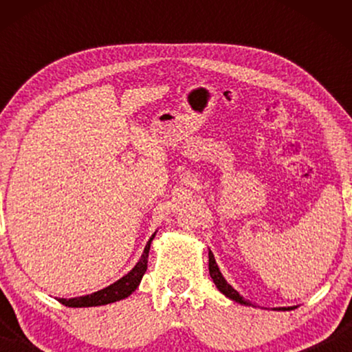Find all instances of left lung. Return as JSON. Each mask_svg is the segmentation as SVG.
<instances>
[{
	"label": "left lung",
	"mask_w": 352,
	"mask_h": 352,
	"mask_svg": "<svg viewBox=\"0 0 352 352\" xmlns=\"http://www.w3.org/2000/svg\"><path fill=\"white\" fill-rule=\"evenodd\" d=\"M208 258H210V263H208L210 276H211V278H213L214 285L218 287V290H219L221 293H223L224 296L230 298V300L235 301V302H240V305H245V306H253L252 302L247 301V300H245V298L240 296L239 292L234 290V288L230 287L228 282H226V278L223 277V274H221V271H219L218 264H216V261H214L213 253L208 252ZM277 309H278V311H280V309H282V311H290V309H293V307H277Z\"/></svg>",
	"instance_id": "8db88e82"
}]
</instances>
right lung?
Segmentation results:
<instances>
[{
  "mask_svg": "<svg viewBox=\"0 0 352 352\" xmlns=\"http://www.w3.org/2000/svg\"><path fill=\"white\" fill-rule=\"evenodd\" d=\"M155 234L148 239V242L144 248V253L141 259H139L136 266H134L131 271H129L126 276H123L120 280H117L112 285L102 288V290L91 293V295L78 296V298H70V300H65V298H59V302L64 306L69 307H91V306H102L109 305V302H115L120 300H124L139 287V283L142 280V276L147 271V258H148V250H151V243Z\"/></svg>",
  "mask_w": 352,
  "mask_h": 352,
  "instance_id": "right-lung-1",
  "label": "right lung"
}]
</instances>
